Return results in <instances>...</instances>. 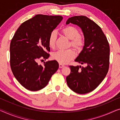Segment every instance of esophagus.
I'll list each match as a JSON object with an SVG mask.
<instances>
[{
	"instance_id": "esophagus-1",
	"label": "esophagus",
	"mask_w": 120,
	"mask_h": 120,
	"mask_svg": "<svg viewBox=\"0 0 120 120\" xmlns=\"http://www.w3.org/2000/svg\"><path fill=\"white\" fill-rule=\"evenodd\" d=\"M63 67H64V65H63V64H59V68H63Z\"/></svg>"
}]
</instances>
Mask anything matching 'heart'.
<instances>
[{
	"label": "heart",
	"instance_id": "heart-1",
	"mask_svg": "<svg viewBox=\"0 0 120 120\" xmlns=\"http://www.w3.org/2000/svg\"><path fill=\"white\" fill-rule=\"evenodd\" d=\"M60 32L66 38L70 40L71 45L75 50H79L82 49L84 44V39L83 36L79 34V30L77 28L73 26H67L62 29ZM56 38V32L52 31L48 38V45L51 48H55ZM51 57L53 60L60 64H65L75 58V52L72 49L58 50L53 53Z\"/></svg>",
	"mask_w": 120,
	"mask_h": 120
}]
</instances>
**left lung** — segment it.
<instances>
[{
	"mask_svg": "<svg viewBox=\"0 0 120 120\" xmlns=\"http://www.w3.org/2000/svg\"><path fill=\"white\" fill-rule=\"evenodd\" d=\"M70 23L78 26L83 33L84 45L75 61L85 66H69L71 73L66 77V82L75 93L86 94L95 90L107 74L109 43L100 27L86 16L69 18L66 24Z\"/></svg>",
	"mask_w": 120,
	"mask_h": 120,
	"instance_id": "left-lung-1",
	"label": "left lung"
}]
</instances>
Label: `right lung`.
I'll return each instance as SVG.
<instances>
[{
  "instance_id": "add662e5",
  "label": "right lung",
  "mask_w": 120,
  "mask_h": 120,
  "mask_svg": "<svg viewBox=\"0 0 120 120\" xmlns=\"http://www.w3.org/2000/svg\"><path fill=\"white\" fill-rule=\"evenodd\" d=\"M63 17L38 14L24 22L16 31L10 44V65L18 82L26 89L36 91L45 87L58 69L55 60L38 64L48 58V38Z\"/></svg>"
}]
</instances>
